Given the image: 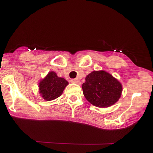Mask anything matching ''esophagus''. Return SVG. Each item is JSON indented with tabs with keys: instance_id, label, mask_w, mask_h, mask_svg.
Segmentation results:
<instances>
[{
	"instance_id": "1",
	"label": "esophagus",
	"mask_w": 153,
	"mask_h": 153,
	"mask_svg": "<svg viewBox=\"0 0 153 153\" xmlns=\"http://www.w3.org/2000/svg\"><path fill=\"white\" fill-rule=\"evenodd\" d=\"M71 82H73V83H78V84L79 83V82H80V81H79L78 79H77V78L71 79Z\"/></svg>"
}]
</instances>
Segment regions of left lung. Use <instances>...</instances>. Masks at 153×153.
<instances>
[{"label":"left lung","mask_w":153,"mask_h":153,"mask_svg":"<svg viewBox=\"0 0 153 153\" xmlns=\"http://www.w3.org/2000/svg\"><path fill=\"white\" fill-rule=\"evenodd\" d=\"M85 99L94 106L105 108L114 104L122 91V84L106 72L94 71L82 85Z\"/></svg>","instance_id":"left-lung-1"}]
</instances>
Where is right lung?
I'll use <instances>...</instances> for the list:
<instances>
[{
    "instance_id": "1",
    "label": "right lung",
    "mask_w": 153,
    "mask_h": 153,
    "mask_svg": "<svg viewBox=\"0 0 153 153\" xmlns=\"http://www.w3.org/2000/svg\"><path fill=\"white\" fill-rule=\"evenodd\" d=\"M68 84V82L65 79L59 78L55 73L50 72L40 82L39 93L44 99L52 101L61 96Z\"/></svg>"
}]
</instances>
